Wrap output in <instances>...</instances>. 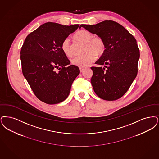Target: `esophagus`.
<instances>
[{"instance_id": "1", "label": "esophagus", "mask_w": 159, "mask_h": 159, "mask_svg": "<svg viewBox=\"0 0 159 159\" xmlns=\"http://www.w3.org/2000/svg\"><path fill=\"white\" fill-rule=\"evenodd\" d=\"M80 72H83V71H84V68H80Z\"/></svg>"}]
</instances>
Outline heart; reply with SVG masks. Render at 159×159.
<instances>
[{
    "mask_svg": "<svg viewBox=\"0 0 159 159\" xmlns=\"http://www.w3.org/2000/svg\"><path fill=\"white\" fill-rule=\"evenodd\" d=\"M75 37L78 40L85 44V52L86 53L83 55L74 57L71 60L74 65L80 68H85L94 61L96 55L100 56L103 53L105 49L103 40L100 37H94V35L90 31L87 30L80 31L76 33ZM61 48L65 55L72 56V52L69 38H66L63 41Z\"/></svg>",
    "mask_w": 159,
    "mask_h": 159,
    "instance_id": "heart-1",
    "label": "heart"
}]
</instances>
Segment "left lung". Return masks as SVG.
Masks as SVG:
<instances>
[{
	"label": "left lung",
	"mask_w": 159,
	"mask_h": 159,
	"mask_svg": "<svg viewBox=\"0 0 159 159\" xmlns=\"http://www.w3.org/2000/svg\"><path fill=\"white\" fill-rule=\"evenodd\" d=\"M81 27L97 35L105 44L103 53L95 63L104 68H91V83L95 93L107 101L122 97L137 75L139 50L137 40L122 25L111 20L96 25L81 24Z\"/></svg>",
	"instance_id": "obj_1"
}]
</instances>
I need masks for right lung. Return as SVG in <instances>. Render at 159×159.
Segmentation results:
<instances>
[{
    "label": "right lung",
    "mask_w": 159,
    "mask_h": 159,
    "mask_svg": "<svg viewBox=\"0 0 159 159\" xmlns=\"http://www.w3.org/2000/svg\"><path fill=\"white\" fill-rule=\"evenodd\" d=\"M79 25L46 22L28 35L22 46V74L36 97L45 103L64 101L80 72L78 66H68L70 61L61 48Z\"/></svg>",
    "instance_id": "obj_1"
}]
</instances>
